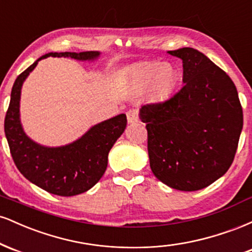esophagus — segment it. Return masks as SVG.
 I'll return each mask as SVG.
<instances>
[{"label":"esophagus","instance_id":"34e87169","mask_svg":"<svg viewBox=\"0 0 252 252\" xmlns=\"http://www.w3.org/2000/svg\"><path fill=\"white\" fill-rule=\"evenodd\" d=\"M126 120H128V123L130 124L138 122L137 111H136V110H129V111L126 112Z\"/></svg>","mask_w":252,"mask_h":252}]
</instances>
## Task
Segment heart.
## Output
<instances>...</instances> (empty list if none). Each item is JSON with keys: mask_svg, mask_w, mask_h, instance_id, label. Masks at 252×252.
Masks as SVG:
<instances>
[{"mask_svg": "<svg viewBox=\"0 0 252 252\" xmlns=\"http://www.w3.org/2000/svg\"><path fill=\"white\" fill-rule=\"evenodd\" d=\"M132 83L141 90L152 85L153 94L156 96H164L174 85L175 71L170 65H161L158 63H147L132 73Z\"/></svg>", "mask_w": 252, "mask_h": 252, "instance_id": "b5f03b06", "label": "heart"}]
</instances>
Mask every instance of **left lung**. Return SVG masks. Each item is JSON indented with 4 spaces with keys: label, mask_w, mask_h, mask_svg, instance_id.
Instances as JSON below:
<instances>
[{
    "label": "left lung",
    "mask_w": 252,
    "mask_h": 252,
    "mask_svg": "<svg viewBox=\"0 0 252 252\" xmlns=\"http://www.w3.org/2000/svg\"><path fill=\"white\" fill-rule=\"evenodd\" d=\"M180 58L184 86L163 102L147 104L140 118L148 131L152 172L174 189L210 186L232 164L243 129V110L231 78L190 47Z\"/></svg>",
    "instance_id": "1"
}]
</instances>
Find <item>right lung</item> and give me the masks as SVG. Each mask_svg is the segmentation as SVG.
I'll use <instances>...</instances> for the list:
<instances>
[{"instance_id": "obj_1", "label": "right lung", "mask_w": 252, "mask_h": 252, "mask_svg": "<svg viewBox=\"0 0 252 252\" xmlns=\"http://www.w3.org/2000/svg\"><path fill=\"white\" fill-rule=\"evenodd\" d=\"M98 51L52 52L34 62L16 78L11 89L10 103L4 118V132L10 154L17 169L27 180L52 194L72 196L86 192L100 180L106 167L108 155L126 126L124 114L91 126L82 137L60 147H46L28 137L20 120L21 89L26 78L47 57L71 58L80 62H94Z\"/></svg>"}]
</instances>
